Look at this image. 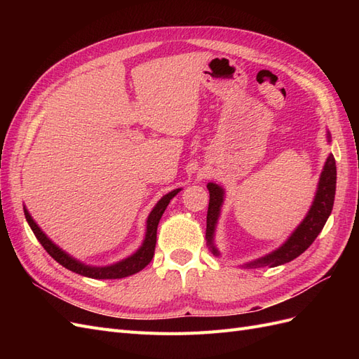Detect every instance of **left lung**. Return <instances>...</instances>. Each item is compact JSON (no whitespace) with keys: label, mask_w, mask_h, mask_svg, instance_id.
<instances>
[{"label":"left lung","mask_w":359,"mask_h":359,"mask_svg":"<svg viewBox=\"0 0 359 359\" xmlns=\"http://www.w3.org/2000/svg\"><path fill=\"white\" fill-rule=\"evenodd\" d=\"M328 142H331V135L328 132ZM335 182H337V168H335V158L332 154L328 156L327 161H325L323 170L320 173L318 191L314 196L311 208L309 210L306 219L301 222V224L297 227L292 235L287 238L286 243L274 250L273 253H269L264 257L256 259L253 262L245 264L247 268H259V266H278L290 262L299 255H302L306 250L316 240L320 231L323 229L325 223H327L328 217L332 211L334 205V196H335ZM210 191V205H208V214H206V245L210 247L211 253L214 256H220L219 250L214 245V233L215 226L219 222L222 205L224 201V190L219 184L208 182L206 186Z\"/></svg>","instance_id":"obj_1"}]
</instances>
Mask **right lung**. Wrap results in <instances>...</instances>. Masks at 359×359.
Masks as SVG:
<instances>
[{"instance_id":"add662e5","label":"right lung","mask_w":359,"mask_h":359,"mask_svg":"<svg viewBox=\"0 0 359 359\" xmlns=\"http://www.w3.org/2000/svg\"><path fill=\"white\" fill-rule=\"evenodd\" d=\"M180 190L181 189H177V190H172L168 194H165V196H163L157 202L153 211L149 212L148 219H147L145 240H144L142 245L139 247V250H136V253H133L132 256H128L123 260H119V262H116L114 265H107V266H90V265H85V264L79 262V260H76L74 257H72L70 255L64 252V250H61L55 243H52L49 240L46 233L40 229L39 224L32 220V217L29 215L25 206H24V212H25V219L31 227V231L34 232L39 243L64 268L73 271V273H76V274H81V276L90 277V278H97V280L124 278V277L139 273V271H142L151 262V259H153V256H154V250H156L158 222L161 219L163 212H165V210L168 208L170 199L173 196H177Z\"/></svg>"}]
</instances>
